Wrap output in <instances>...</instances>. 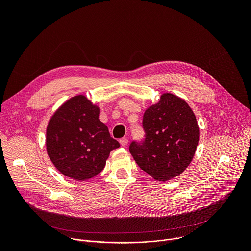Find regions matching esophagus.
Masks as SVG:
<instances>
[{"mask_svg": "<svg viewBox=\"0 0 251 251\" xmlns=\"http://www.w3.org/2000/svg\"><path fill=\"white\" fill-rule=\"evenodd\" d=\"M120 144L122 147H126L128 145V139L127 138H123V139H120Z\"/></svg>", "mask_w": 251, "mask_h": 251, "instance_id": "obj_1", "label": "esophagus"}]
</instances>
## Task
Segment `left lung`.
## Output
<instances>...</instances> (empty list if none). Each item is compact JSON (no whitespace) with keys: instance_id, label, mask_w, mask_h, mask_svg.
Returning a JSON list of instances; mask_svg holds the SVG:
<instances>
[{"instance_id":"1","label":"left lung","mask_w":251,"mask_h":251,"mask_svg":"<svg viewBox=\"0 0 251 251\" xmlns=\"http://www.w3.org/2000/svg\"><path fill=\"white\" fill-rule=\"evenodd\" d=\"M142 126L145 138L132 141L129 147L138 166L159 182L182 174L194 158L200 137L188 103L165 93L145 111Z\"/></svg>"}]
</instances>
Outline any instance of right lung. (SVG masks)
<instances>
[{"mask_svg": "<svg viewBox=\"0 0 251 251\" xmlns=\"http://www.w3.org/2000/svg\"><path fill=\"white\" fill-rule=\"evenodd\" d=\"M99 108L77 95L61 105L49 122L47 151L64 176L84 181L98 175L112 150L120 147L99 120Z\"/></svg>", "mask_w": 251, "mask_h": 251, "instance_id": "right-lung-1", "label": "right lung"}]
</instances>
